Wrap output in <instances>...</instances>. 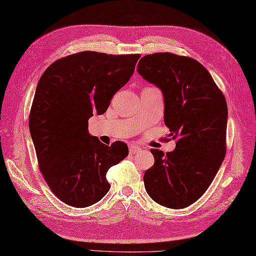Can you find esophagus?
<instances>
[{
  "instance_id": "1",
  "label": "esophagus",
  "mask_w": 256,
  "mask_h": 256,
  "mask_svg": "<svg viewBox=\"0 0 256 256\" xmlns=\"http://www.w3.org/2000/svg\"><path fill=\"white\" fill-rule=\"evenodd\" d=\"M140 152V147L137 146V145H130V154H137Z\"/></svg>"
}]
</instances>
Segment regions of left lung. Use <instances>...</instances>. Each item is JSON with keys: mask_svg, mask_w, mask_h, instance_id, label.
<instances>
[{"mask_svg": "<svg viewBox=\"0 0 256 256\" xmlns=\"http://www.w3.org/2000/svg\"><path fill=\"white\" fill-rule=\"evenodd\" d=\"M164 98V122L176 140L171 152L152 149L146 192L170 208L192 204L206 192L226 154L227 104L210 72L194 58L172 53L146 55L137 66Z\"/></svg>", "mask_w": 256, "mask_h": 256, "instance_id": "left-lung-1", "label": "left lung"}]
</instances>
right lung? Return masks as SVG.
<instances>
[{
    "label": "right lung",
    "mask_w": 256,
    "mask_h": 256,
    "mask_svg": "<svg viewBox=\"0 0 256 256\" xmlns=\"http://www.w3.org/2000/svg\"><path fill=\"white\" fill-rule=\"evenodd\" d=\"M140 54L81 52L44 71L29 116L38 168L58 199L74 208L95 204L107 194L108 170L128 154L123 142L111 146L88 133V119L106 112L126 85Z\"/></svg>",
    "instance_id": "obj_1"
}]
</instances>
